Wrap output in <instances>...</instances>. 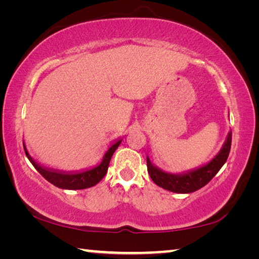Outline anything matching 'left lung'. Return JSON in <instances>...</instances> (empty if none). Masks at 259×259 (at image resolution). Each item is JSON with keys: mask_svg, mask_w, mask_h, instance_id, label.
I'll list each match as a JSON object with an SVG mask.
<instances>
[{"mask_svg": "<svg viewBox=\"0 0 259 259\" xmlns=\"http://www.w3.org/2000/svg\"><path fill=\"white\" fill-rule=\"evenodd\" d=\"M232 143V131L227 135L225 143L223 144L221 151L208 163L199 166V168L188 170V171L182 174H171L166 172L157 168L151 162L150 157L147 156V171L150 177L157 186L164 188L166 191L174 193H192L200 190L201 187L211 181L216 176V174L227 160L231 150Z\"/></svg>", "mask_w": 259, "mask_h": 259, "instance_id": "left-lung-1", "label": "left lung"}]
</instances>
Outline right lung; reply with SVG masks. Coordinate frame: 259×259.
I'll list each match as a JSON object with an SVG mask.
<instances>
[{"label":"right lung","mask_w":259,"mask_h":259,"mask_svg":"<svg viewBox=\"0 0 259 259\" xmlns=\"http://www.w3.org/2000/svg\"><path fill=\"white\" fill-rule=\"evenodd\" d=\"M122 142V138L115 140L103 156V160L99 164L93 166V168L82 170V171H64V170H58L49 166H45L40 163H37L32 156L28 154L26 146L24 144V150L26 155H27L30 163L34 165V168L45 177L48 182L51 183L63 190H84L95 186L104 178L107 172L109 161H111L114 152Z\"/></svg>","instance_id":"add662e5"}]
</instances>
